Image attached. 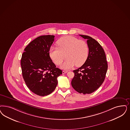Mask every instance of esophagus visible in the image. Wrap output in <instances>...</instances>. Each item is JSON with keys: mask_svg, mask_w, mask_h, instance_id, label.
I'll list each match as a JSON object with an SVG mask.
<instances>
[{"mask_svg": "<svg viewBox=\"0 0 130 130\" xmlns=\"http://www.w3.org/2000/svg\"><path fill=\"white\" fill-rule=\"evenodd\" d=\"M68 71H62V73L63 74H65V73H67V72Z\"/></svg>", "mask_w": 130, "mask_h": 130, "instance_id": "1", "label": "esophagus"}]
</instances>
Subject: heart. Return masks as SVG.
Segmentation results:
<instances>
[{
    "label": "heart",
    "instance_id": "obj_1",
    "mask_svg": "<svg viewBox=\"0 0 130 130\" xmlns=\"http://www.w3.org/2000/svg\"><path fill=\"white\" fill-rule=\"evenodd\" d=\"M57 45L58 48L50 47L49 56L57 65H60L65 56L67 57V58L61 66L64 69H70L75 65L80 67L88 58L89 47L85 41L66 36L60 38L57 42Z\"/></svg>",
    "mask_w": 130,
    "mask_h": 130
}]
</instances>
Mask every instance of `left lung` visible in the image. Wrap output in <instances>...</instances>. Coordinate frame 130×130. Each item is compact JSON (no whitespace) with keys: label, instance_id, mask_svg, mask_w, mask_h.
Segmentation results:
<instances>
[{"label":"left lung","instance_id":"1","mask_svg":"<svg viewBox=\"0 0 130 130\" xmlns=\"http://www.w3.org/2000/svg\"><path fill=\"white\" fill-rule=\"evenodd\" d=\"M87 39L89 55L85 62L73 71L72 86L80 94H89L101 85L107 72V63L105 51L98 41L91 37L80 35Z\"/></svg>","mask_w":130,"mask_h":130}]
</instances>
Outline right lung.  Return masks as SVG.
<instances>
[{
    "label": "right lung",
    "mask_w": 130,
    "mask_h": 130,
    "mask_svg": "<svg viewBox=\"0 0 130 130\" xmlns=\"http://www.w3.org/2000/svg\"><path fill=\"white\" fill-rule=\"evenodd\" d=\"M55 36H40L24 49L21 64L23 79L32 92L44 96L50 94L58 84L62 71L56 68L49 56Z\"/></svg>",
    "instance_id": "1"
}]
</instances>
